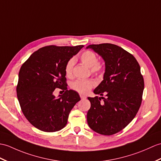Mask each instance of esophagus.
Listing matches in <instances>:
<instances>
[{"label": "esophagus", "instance_id": "34e87169", "mask_svg": "<svg viewBox=\"0 0 161 161\" xmlns=\"http://www.w3.org/2000/svg\"><path fill=\"white\" fill-rule=\"evenodd\" d=\"M80 97H81V99H86V97L85 95H80Z\"/></svg>", "mask_w": 161, "mask_h": 161}]
</instances>
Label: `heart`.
Listing matches in <instances>:
<instances>
[{"label":"heart","instance_id":"obj_1","mask_svg":"<svg viewBox=\"0 0 161 161\" xmlns=\"http://www.w3.org/2000/svg\"><path fill=\"white\" fill-rule=\"evenodd\" d=\"M81 62L90 68L91 72L98 74L103 71L104 65L102 62L97 61L96 54L91 51H85L80 55ZM75 64L74 59H70L66 63L65 66V73L67 77L71 76L73 68ZM95 86V81L92 80H78L73 81L70 87L74 91L81 94H87L91 89Z\"/></svg>","mask_w":161,"mask_h":161}]
</instances>
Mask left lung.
Returning <instances> with one entry per match:
<instances>
[{
  "label": "left lung",
  "instance_id": "8db88e82",
  "mask_svg": "<svg viewBox=\"0 0 161 161\" xmlns=\"http://www.w3.org/2000/svg\"><path fill=\"white\" fill-rule=\"evenodd\" d=\"M86 48L99 54L106 66L103 80L93 91L102 97H88V124L100 134L113 135L132 121L141 106L144 80L140 66L132 54L115 44H91Z\"/></svg>",
  "mask_w": 161,
  "mask_h": 161
}]
</instances>
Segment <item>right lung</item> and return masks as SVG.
Instances as JSON below:
<instances>
[{"mask_svg": "<svg viewBox=\"0 0 161 161\" xmlns=\"http://www.w3.org/2000/svg\"><path fill=\"white\" fill-rule=\"evenodd\" d=\"M82 47H44L32 53L22 65L17 97L25 117L38 130L53 132L64 128L70 110L80 100L76 91L67 90L65 66ZM55 88L65 92L55 98Z\"/></svg>", "mask_w": 161, "mask_h": 161, "instance_id": "add662e5", "label": "right lung"}]
</instances>
